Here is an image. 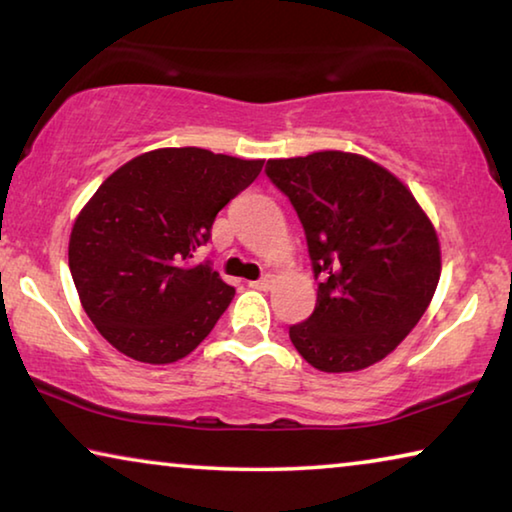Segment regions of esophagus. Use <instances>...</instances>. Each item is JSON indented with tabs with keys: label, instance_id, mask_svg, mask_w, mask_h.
<instances>
[{
	"label": "esophagus",
	"instance_id": "1",
	"mask_svg": "<svg viewBox=\"0 0 512 512\" xmlns=\"http://www.w3.org/2000/svg\"><path fill=\"white\" fill-rule=\"evenodd\" d=\"M271 282H273V277H271V275H264L262 280H255V282H248V284H250V287H253V289L266 291V289H271Z\"/></svg>",
	"mask_w": 512,
	"mask_h": 512
}]
</instances>
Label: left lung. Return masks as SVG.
<instances>
[{
    "label": "left lung",
    "instance_id": "obj_1",
    "mask_svg": "<svg viewBox=\"0 0 512 512\" xmlns=\"http://www.w3.org/2000/svg\"><path fill=\"white\" fill-rule=\"evenodd\" d=\"M305 228L316 309L289 327L302 359L357 372L418 325L440 280V241L411 189L366 155L316 151L266 162Z\"/></svg>",
    "mask_w": 512,
    "mask_h": 512
}]
</instances>
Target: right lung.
I'll return each instance as SVG.
<instances>
[{
	"instance_id": "obj_1",
	"label": "right lung",
	"mask_w": 512,
	"mask_h": 512,
	"mask_svg": "<svg viewBox=\"0 0 512 512\" xmlns=\"http://www.w3.org/2000/svg\"><path fill=\"white\" fill-rule=\"evenodd\" d=\"M262 167L264 160L180 146L137 155L103 180L72 225L69 271L112 348L164 366L212 332L235 289L194 253L221 207Z\"/></svg>"
}]
</instances>
